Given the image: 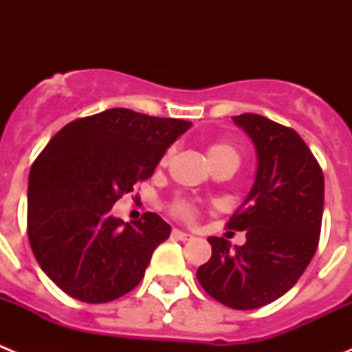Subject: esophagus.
<instances>
[{"label":"esophagus","instance_id":"34e87169","mask_svg":"<svg viewBox=\"0 0 352 352\" xmlns=\"http://www.w3.org/2000/svg\"><path fill=\"white\" fill-rule=\"evenodd\" d=\"M173 236H174V238H176V239H182V241H188V239L194 238V236H192V234H188V232L179 231V229H174Z\"/></svg>","mask_w":352,"mask_h":352}]
</instances>
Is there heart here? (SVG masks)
Here are the masks:
<instances>
[{
    "instance_id": "obj_1",
    "label": "heart",
    "mask_w": 352,
    "mask_h": 352,
    "mask_svg": "<svg viewBox=\"0 0 352 352\" xmlns=\"http://www.w3.org/2000/svg\"><path fill=\"white\" fill-rule=\"evenodd\" d=\"M167 157H169V155L164 157V164L167 162ZM208 157H210L211 164H214V162L223 160V158H238V153H236V149L232 148L231 144H227V142H217V144L210 146V149H208ZM170 211H173V214H176L178 219L186 220V222H192V220L197 217V210H195L188 201H185V199H176V201L170 204Z\"/></svg>"
}]
</instances>
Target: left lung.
<instances>
[{"label":"left lung","instance_id":"obj_1","mask_svg":"<svg viewBox=\"0 0 352 352\" xmlns=\"http://www.w3.org/2000/svg\"><path fill=\"white\" fill-rule=\"evenodd\" d=\"M256 146V179L227 229L247 232L241 247L211 236V259L197 280L213 300L236 310L259 309L284 296L319 245L324 176L303 139L261 114L232 118Z\"/></svg>","mask_w":352,"mask_h":352}]
</instances>
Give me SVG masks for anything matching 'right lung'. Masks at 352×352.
I'll return each instance as SVG.
<instances>
[{
    "mask_svg": "<svg viewBox=\"0 0 352 352\" xmlns=\"http://www.w3.org/2000/svg\"><path fill=\"white\" fill-rule=\"evenodd\" d=\"M190 121L107 109L65 125L30 170L28 238L43 273L68 296L107 303L132 291L170 234L157 213L123 222L121 195L155 173Z\"/></svg>",
    "mask_w": 352,
    "mask_h": 352,
    "instance_id": "obj_1",
    "label": "right lung"
}]
</instances>
